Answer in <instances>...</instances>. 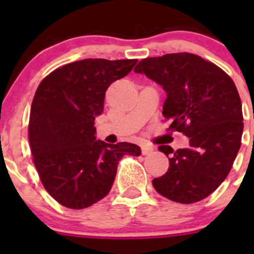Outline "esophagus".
I'll return each mask as SVG.
<instances>
[{"instance_id":"34e87169","label":"esophagus","mask_w":254,"mask_h":254,"mask_svg":"<svg viewBox=\"0 0 254 254\" xmlns=\"http://www.w3.org/2000/svg\"><path fill=\"white\" fill-rule=\"evenodd\" d=\"M141 152L142 155H150V153L153 152V147H151V146H142Z\"/></svg>"}]
</instances>
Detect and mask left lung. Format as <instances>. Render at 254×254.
<instances>
[{
    "label": "left lung",
    "instance_id": "1",
    "mask_svg": "<svg viewBox=\"0 0 254 254\" xmlns=\"http://www.w3.org/2000/svg\"><path fill=\"white\" fill-rule=\"evenodd\" d=\"M134 71L163 87L168 130L189 137L188 148L158 147L170 156V168L153 179V187L177 203L206 198L225 181L241 147L242 103L234 81L219 66L190 53L143 59Z\"/></svg>",
    "mask_w": 254,
    "mask_h": 254
}]
</instances>
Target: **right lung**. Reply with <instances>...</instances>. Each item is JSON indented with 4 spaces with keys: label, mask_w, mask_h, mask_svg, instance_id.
Masks as SVG:
<instances>
[{
    "label": "right lung",
    "mask_w": 254,
    "mask_h": 254,
    "mask_svg": "<svg viewBox=\"0 0 254 254\" xmlns=\"http://www.w3.org/2000/svg\"><path fill=\"white\" fill-rule=\"evenodd\" d=\"M136 63L84 59L56 68L38 87L29 115L30 150L43 186L61 205L79 210L103 199L120 158L141 153L135 143L111 145L94 136L106 91Z\"/></svg>",
    "instance_id": "add662e5"
}]
</instances>
